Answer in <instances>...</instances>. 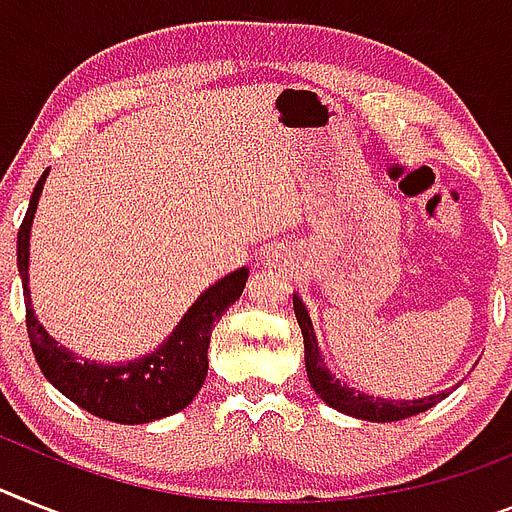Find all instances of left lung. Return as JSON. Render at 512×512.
<instances>
[{
	"instance_id": "left-lung-1",
	"label": "left lung",
	"mask_w": 512,
	"mask_h": 512,
	"mask_svg": "<svg viewBox=\"0 0 512 512\" xmlns=\"http://www.w3.org/2000/svg\"><path fill=\"white\" fill-rule=\"evenodd\" d=\"M294 315L299 328H302L304 338V367H307L309 385L315 388V393L320 395L322 401L328 403L330 409L341 411V414L356 416V419H367V422H401V419H409V416L422 414V411L432 409L442 398H448V390L442 393L427 395V398H416V401H406V398H380V395H372L367 390H359L349 382H343L341 377L333 372V369L325 364L320 354V346H317L315 330H312V322H309L307 307L299 296L294 294Z\"/></svg>"
}]
</instances>
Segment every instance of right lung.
Returning <instances> with one entry per match:
<instances>
[{"instance_id": "right-lung-1", "label": "right lung", "mask_w": 512, "mask_h": 512, "mask_svg": "<svg viewBox=\"0 0 512 512\" xmlns=\"http://www.w3.org/2000/svg\"><path fill=\"white\" fill-rule=\"evenodd\" d=\"M46 174H41L36 190L30 195L28 213L17 229V268L23 276L25 296V328H28L30 349L46 380L77 403L88 414L117 424H145L171 416L190 406V401L203 388L208 375V343L216 322L226 309L242 296L249 270L239 268L231 276L210 286L192 309L179 322V328L161 349L137 362L106 367L77 359L75 354L59 346L36 320L28 294V244L30 223L36 213L38 197L44 190Z\"/></svg>"}]
</instances>
